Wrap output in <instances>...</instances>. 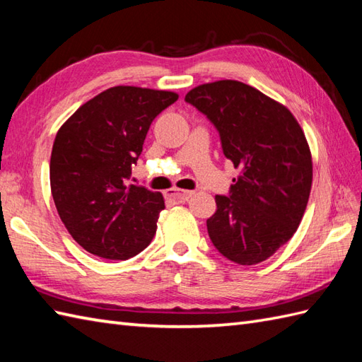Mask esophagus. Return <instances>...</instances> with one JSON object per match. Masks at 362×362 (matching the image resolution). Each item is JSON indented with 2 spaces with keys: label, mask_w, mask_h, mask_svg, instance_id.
<instances>
[{
  "label": "esophagus",
  "mask_w": 362,
  "mask_h": 362,
  "mask_svg": "<svg viewBox=\"0 0 362 362\" xmlns=\"http://www.w3.org/2000/svg\"><path fill=\"white\" fill-rule=\"evenodd\" d=\"M191 196H193V191H187V189H177V188L169 189L168 193H166V197L169 199V201L177 202V204L187 202Z\"/></svg>",
  "instance_id": "34e87169"
}]
</instances>
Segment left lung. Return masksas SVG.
Segmentation results:
<instances>
[{"label":"left lung","instance_id":"obj_1","mask_svg":"<svg viewBox=\"0 0 362 362\" xmlns=\"http://www.w3.org/2000/svg\"><path fill=\"white\" fill-rule=\"evenodd\" d=\"M185 101L218 130L224 156L241 168L228 194H216L206 230L222 257L252 266L286 244L308 204L313 161L286 107L238 81L204 83Z\"/></svg>","mask_w":362,"mask_h":362}]
</instances>
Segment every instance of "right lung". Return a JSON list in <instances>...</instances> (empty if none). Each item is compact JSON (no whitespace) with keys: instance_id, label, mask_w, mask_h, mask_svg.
Returning <instances> with one entry per match:
<instances>
[{"instance_id":"add662e5","label":"right lung","mask_w":362,"mask_h":362,"mask_svg":"<svg viewBox=\"0 0 362 362\" xmlns=\"http://www.w3.org/2000/svg\"><path fill=\"white\" fill-rule=\"evenodd\" d=\"M177 99L173 91L113 87L59 129L51 193L66 230L87 252L127 259L152 241L163 196L129 182L152 121Z\"/></svg>"}]
</instances>
